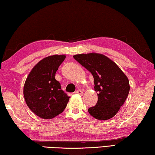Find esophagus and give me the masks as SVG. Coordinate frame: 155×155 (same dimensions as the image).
Listing matches in <instances>:
<instances>
[{"label": "esophagus", "mask_w": 155, "mask_h": 155, "mask_svg": "<svg viewBox=\"0 0 155 155\" xmlns=\"http://www.w3.org/2000/svg\"><path fill=\"white\" fill-rule=\"evenodd\" d=\"M75 93H76V94H80V95H82L83 94V92L81 91V90H76V91L75 92Z\"/></svg>", "instance_id": "1"}]
</instances>
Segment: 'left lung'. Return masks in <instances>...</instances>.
Listing matches in <instances>:
<instances>
[{"instance_id": "left-lung-1", "label": "left lung", "mask_w": 155, "mask_h": 155, "mask_svg": "<svg viewBox=\"0 0 155 155\" xmlns=\"http://www.w3.org/2000/svg\"><path fill=\"white\" fill-rule=\"evenodd\" d=\"M74 59L91 73L98 101L88 112L98 120H107L119 111L130 92L129 80L113 61L98 53L75 54Z\"/></svg>"}]
</instances>
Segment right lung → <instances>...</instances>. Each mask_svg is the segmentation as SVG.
<instances>
[{
	"label": "right lung",
	"mask_w": 155,
	"mask_h": 155,
	"mask_svg": "<svg viewBox=\"0 0 155 155\" xmlns=\"http://www.w3.org/2000/svg\"><path fill=\"white\" fill-rule=\"evenodd\" d=\"M65 59V55L45 58L32 69L23 87L25 103L34 114L50 119L62 113L69 96L61 90L55 74Z\"/></svg>",
	"instance_id": "obj_1"
}]
</instances>
